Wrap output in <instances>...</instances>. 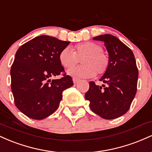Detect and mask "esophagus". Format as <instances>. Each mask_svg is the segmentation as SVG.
I'll list each match as a JSON object with an SVG mask.
<instances>
[{"instance_id":"esophagus-1","label":"esophagus","mask_w":152,"mask_h":152,"mask_svg":"<svg viewBox=\"0 0 152 152\" xmlns=\"http://www.w3.org/2000/svg\"><path fill=\"white\" fill-rule=\"evenodd\" d=\"M79 81L80 79H78L77 78H75V77L73 78V82H74V83H77Z\"/></svg>"}]
</instances>
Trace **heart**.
Returning a JSON list of instances; mask_svg holds the SVG:
<instances>
[{
	"instance_id": "1",
	"label": "heart",
	"mask_w": 152,
	"mask_h": 152,
	"mask_svg": "<svg viewBox=\"0 0 152 152\" xmlns=\"http://www.w3.org/2000/svg\"><path fill=\"white\" fill-rule=\"evenodd\" d=\"M81 59L83 65L68 71L71 76L79 78L92 77L96 73L103 74L109 64V57L102 51V46L93 42H83L76 45L74 51L69 47L59 53V61L64 67L71 69Z\"/></svg>"
}]
</instances>
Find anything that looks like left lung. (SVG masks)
I'll return each instance as SVG.
<instances>
[{"mask_svg": "<svg viewBox=\"0 0 152 152\" xmlns=\"http://www.w3.org/2000/svg\"><path fill=\"white\" fill-rule=\"evenodd\" d=\"M93 39L104 42L109 64L100 78L106 86H97L91 81L85 98L90 102L93 112L105 119H114L128 111L137 93L139 71L135 57L132 50L116 36L104 34Z\"/></svg>", "mask_w": 152, "mask_h": 152, "instance_id": "obj_1", "label": "left lung"}]
</instances>
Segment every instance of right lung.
<instances>
[{"label":"right lung","mask_w":152,"mask_h":152,"mask_svg":"<svg viewBox=\"0 0 152 152\" xmlns=\"http://www.w3.org/2000/svg\"><path fill=\"white\" fill-rule=\"evenodd\" d=\"M70 43L52 36H37L17 50L10 69L11 90L15 106L33 119L41 120L56 111L64 90L74 85L65 72L59 53Z\"/></svg>","instance_id":"obj_1"}]
</instances>
